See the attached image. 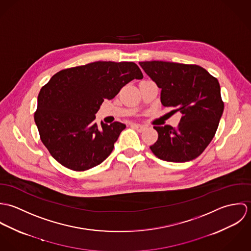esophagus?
<instances>
[{
	"label": "esophagus",
	"instance_id": "1",
	"mask_svg": "<svg viewBox=\"0 0 251 251\" xmlns=\"http://www.w3.org/2000/svg\"><path fill=\"white\" fill-rule=\"evenodd\" d=\"M130 126L131 127H133V128H135L137 131H139V132H142V131H144L145 130V126H142V125H139V124H131L130 125Z\"/></svg>",
	"mask_w": 251,
	"mask_h": 251
}]
</instances>
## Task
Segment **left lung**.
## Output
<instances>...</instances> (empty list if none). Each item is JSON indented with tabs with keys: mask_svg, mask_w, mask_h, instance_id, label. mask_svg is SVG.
Segmentation results:
<instances>
[{
	"mask_svg": "<svg viewBox=\"0 0 251 251\" xmlns=\"http://www.w3.org/2000/svg\"><path fill=\"white\" fill-rule=\"evenodd\" d=\"M161 89L160 101L181 114L178 128L153 126L158 139L150 149L169 162H186L198 157L215 136L224 103L217 79L205 69L163 61L139 63Z\"/></svg>",
	"mask_w": 251,
	"mask_h": 251,
	"instance_id": "obj_1",
	"label": "left lung"
}]
</instances>
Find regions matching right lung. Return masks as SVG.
Masks as SVG:
<instances>
[{
  "label": "right lung",
  "instance_id": "right-lung-1",
  "mask_svg": "<svg viewBox=\"0 0 251 251\" xmlns=\"http://www.w3.org/2000/svg\"><path fill=\"white\" fill-rule=\"evenodd\" d=\"M143 74L132 62H94L57 72L37 97L35 122L40 139L65 167L85 171L104 161L126 125L99 127L96 114L104 100Z\"/></svg>",
  "mask_w": 251,
  "mask_h": 251
}]
</instances>
